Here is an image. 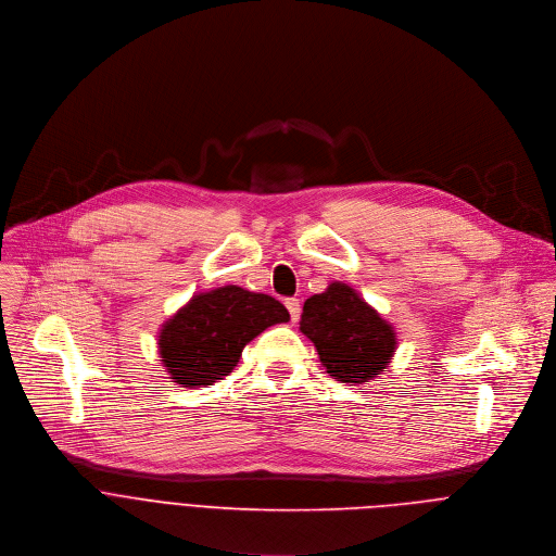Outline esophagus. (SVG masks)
<instances>
[{
	"mask_svg": "<svg viewBox=\"0 0 556 556\" xmlns=\"http://www.w3.org/2000/svg\"><path fill=\"white\" fill-rule=\"evenodd\" d=\"M285 306L289 308L291 319H293V321H298V319H300V300H295V298H287V300H285Z\"/></svg>",
	"mask_w": 556,
	"mask_h": 556,
	"instance_id": "34e87169",
	"label": "esophagus"
}]
</instances>
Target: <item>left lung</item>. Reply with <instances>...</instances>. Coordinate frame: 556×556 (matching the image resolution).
<instances>
[{"label": "left lung", "mask_w": 556, "mask_h": 556, "mask_svg": "<svg viewBox=\"0 0 556 556\" xmlns=\"http://www.w3.org/2000/svg\"><path fill=\"white\" fill-rule=\"evenodd\" d=\"M300 330L313 342L321 366L342 383H366L381 375L396 332L353 287L330 282L302 306Z\"/></svg>", "instance_id": "8db88e82"}]
</instances>
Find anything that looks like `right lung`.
I'll return each mask as SVG.
<instances>
[{"label": "right lung", "instance_id": "1", "mask_svg": "<svg viewBox=\"0 0 556 556\" xmlns=\"http://www.w3.org/2000/svg\"><path fill=\"white\" fill-rule=\"evenodd\" d=\"M289 311L271 295L237 285L218 287L181 306L160 330V357L181 388H205L228 377L243 349Z\"/></svg>", "mask_w": 556, "mask_h": 556}]
</instances>
